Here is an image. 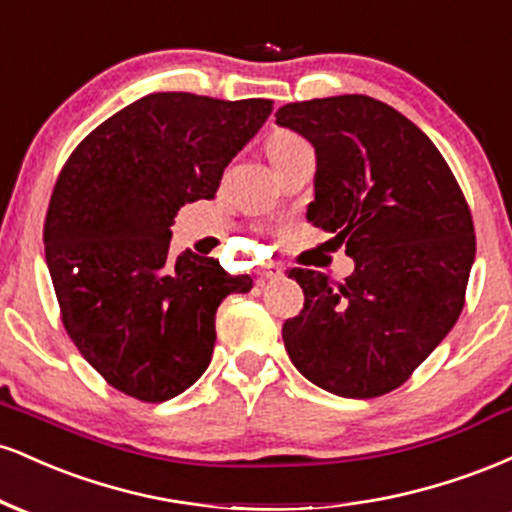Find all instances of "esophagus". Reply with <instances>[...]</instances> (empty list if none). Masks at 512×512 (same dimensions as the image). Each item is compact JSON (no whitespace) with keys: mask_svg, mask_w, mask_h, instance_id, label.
<instances>
[{"mask_svg":"<svg viewBox=\"0 0 512 512\" xmlns=\"http://www.w3.org/2000/svg\"><path fill=\"white\" fill-rule=\"evenodd\" d=\"M262 279H274V276L284 274V267L279 262H264L262 264Z\"/></svg>","mask_w":512,"mask_h":512,"instance_id":"esophagus-1","label":"esophagus"}]
</instances>
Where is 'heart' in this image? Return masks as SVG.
<instances>
[{
  "label": "heart",
  "instance_id": "1",
  "mask_svg": "<svg viewBox=\"0 0 512 512\" xmlns=\"http://www.w3.org/2000/svg\"><path fill=\"white\" fill-rule=\"evenodd\" d=\"M298 142H303V139L298 137V134L286 132V129H276V132L269 134L267 146H264V149H267V156H274V154H279V151L289 149V146L298 144Z\"/></svg>",
  "mask_w": 512,
  "mask_h": 512
}]
</instances>
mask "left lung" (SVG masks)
<instances>
[{
  "label": "left lung",
  "mask_w": 512,
  "mask_h": 512,
  "mask_svg": "<svg viewBox=\"0 0 512 512\" xmlns=\"http://www.w3.org/2000/svg\"><path fill=\"white\" fill-rule=\"evenodd\" d=\"M276 125L315 146L308 221L356 264L342 284L291 269L305 303L284 322V346L322 390L380 397L407 383L462 313L477 252L467 199L436 144L375 98L289 103Z\"/></svg>",
  "instance_id": "obj_1"
}]
</instances>
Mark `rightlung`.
<instances>
[{
  "mask_svg": "<svg viewBox=\"0 0 512 512\" xmlns=\"http://www.w3.org/2000/svg\"><path fill=\"white\" fill-rule=\"evenodd\" d=\"M272 101L151 93L98 125L64 163L43 240L64 330L105 383L142 402L195 385L216 308L248 293L214 257L170 252L185 204L211 199Z\"/></svg>",
  "mask_w": 512,
  "mask_h": 512,
  "instance_id": "obj_1",
  "label": "right lung"
}]
</instances>
